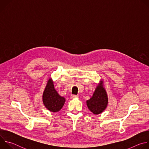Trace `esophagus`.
Masks as SVG:
<instances>
[{"mask_svg": "<svg viewBox=\"0 0 149 149\" xmlns=\"http://www.w3.org/2000/svg\"><path fill=\"white\" fill-rule=\"evenodd\" d=\"M77 97H78V95H71V98H77Z\"/></svg>", "mask_w": 149, "mask_h": 149, "instance_id": "34e87169", "label": "esophagus"}]
</instances>
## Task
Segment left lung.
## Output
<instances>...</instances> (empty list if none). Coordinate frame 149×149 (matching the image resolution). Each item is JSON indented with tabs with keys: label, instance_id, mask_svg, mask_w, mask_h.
<instances>
[{
	"label": "left lung",
	"instance_id": "8db88e82",
	"mask_svg": "<svg viewBox=\"0 0 149 149\" xmlns=\"http://www.w3.org/2000/svg\"><path fill=\"white\" fill-rule=\"evenodd\" d=\"M108 105V96L104 87L103 81L96 87L92 97L87 101L88 109L94 114H99L104 111Z\"/></svg>",
	"mask_w": 149,
	"mask_h": 149
}]
</instances>
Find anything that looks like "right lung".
Masks as SVG:
<instances>
[{"label":"right lung","instance_id":"1","mask_svg":"<svg viewBox=\"0 0 149 149\" xmlns=\"http://www.w3.org/2000/svg\"><path fill=\"white\" fill-rule=\"evenodd\" d=\"M42 101L45 107L53 113L59 111L65 104V98L59 95L56 91L52 78H49L47 82L42 95Z\"/></svg>","mask_w":149,"mask_h":149}]
</instances>
